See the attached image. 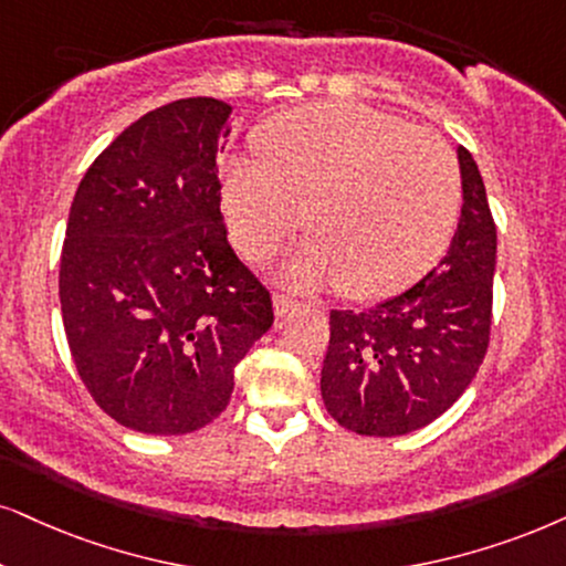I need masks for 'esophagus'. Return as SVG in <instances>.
<instances>
[{
	"label": "esophagus",
	"mask_w": 566,
	"mask_h": 566,
	"mask_svg": "<svg viewBox=\"0 0 566 566\" xmlns=\"http://www.w3.org/2000/svg\"><path fill=\"white\" fill-rule=\"evenodd\" d=\"M295 305H297V300H292L287 295H274V316L284 318L290 311H295Z\"/></svg>",
	"instance_id": "1"
}]
</instances>
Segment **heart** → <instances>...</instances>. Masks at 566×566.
Returning a JSON list of instances; mask_svg holds the SVG:
<instances>
[{"label":"heart","mask_w":566,"mask_h":566,"mask_svg":"<svg viewBox=\"0 0 566 566\" xmlns=\"http://www.w3.org/2000/svg\"><path fill=\"white\" fill-rule=\"evenodd\" d=\"M261 161L221 171V211L234 248L261 261L303 224L313 240L297 282H339L357 300L418 282L452 240L462 206L454 154L431 133L360 104L284 112L259 135Z\"/></svg>","instance_id":"1"}]
</instances>
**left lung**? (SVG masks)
Listing matches in <instances>:
<instances>
[{"instance_id":"1","label":"left lung","mask_w":566,"mask_h":566,"mask_svg":"<svg viewBox=\"0 0 566 566\" xmlns=\"http://www.w3.org/2000/svg\"><path fill=\"white\" fill-rule=\"evenodd\" d=\"M462 211L447 255L412 287L366 311H332L321 397L360 436H405L452 407L491 334L496 224L468 148H457Z\"/></svg>"}]
</instances>
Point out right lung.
I'll list each match as a JSON object with an SVG mask.
<instances>
[{
  "mask_svg": "<svg viewBox=\"0 0 566 566\" xmlns=\"http://www.w3.org/2000/svg\"><path fill=\"white\" fill-rule=\"evenodd\" d=\"M232 106L196 96L143 114L70 206L60 303L85 389L119 426L180 436L230 405L234 366L274 324L227 242L217 154Z\"/></svg>",
  "mask_w": 566,
  "mask_h": 566,
  "instance_id": "add662e5",
  "label": "right lung"
}]
</instances>
